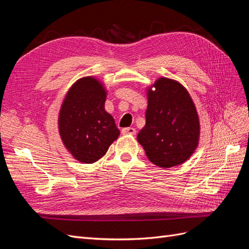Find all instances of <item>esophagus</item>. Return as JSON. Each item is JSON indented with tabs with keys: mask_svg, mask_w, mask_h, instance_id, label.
I'll list each match as a JSON object with an SVG mask.
<instances>
[{
	"mask_svg": "<svg viewBox=\"0 0 249 249\" xmlns=\"http://www.w3.org/2000/svg\"><path fill=\"white\" fill-rule=\"evenodd\" d=\"M122 133L124 135H135L136 134V130L134 127H124V129L122 130Z\"/></svg>",
	"mask_w": 249,
	"mask_h": 249,
	"instance_id": "1",
	"label": "esophagus"
}]
</instances>
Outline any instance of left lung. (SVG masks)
<instances>
[{"mask_svg":"<svg viewBox=\"0 0 249 249\" xmlns=\"http://www.w3.org/2000/svg\"><path fill=\"white\" fill-rule=\"evenodd\" d=\"M146 123L137 140L148 160L162 168L186 162L198 145L200 125L196 108L180 83L158 79L147 89Z\"/></svg>","mask_w":249,"mask_h":249,"instance_id":"obj_1","label":"left lung"}]
</instances>
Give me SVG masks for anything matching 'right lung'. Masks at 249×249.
I'll return each instance as SVG.
<instances>
[{"mask_svg": "<svg viewBox=\"0 0 249 249\" xmlns=\"http://www.w3.org/2000/svg\"><path fill=\"white\" fill-rule=\"evenodd\" d=\"M107 90L93 77L78 80L67 91L59 112V134L79 162L91 164L119 136L114 118L105 110Z\"/></svg>", "mask_w": 249, "mask_h": 249, "instance_id": "1", "label": "right lung"}]
</instances>
